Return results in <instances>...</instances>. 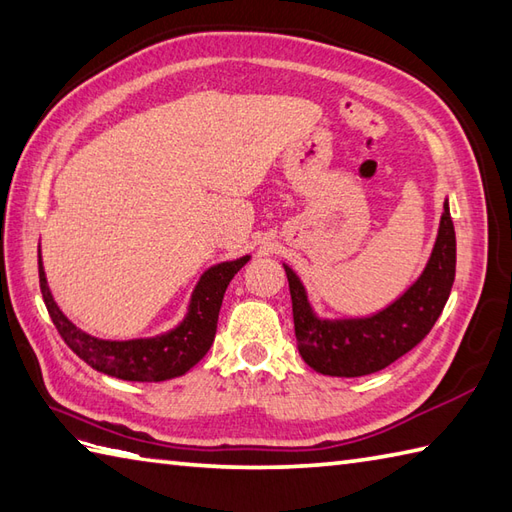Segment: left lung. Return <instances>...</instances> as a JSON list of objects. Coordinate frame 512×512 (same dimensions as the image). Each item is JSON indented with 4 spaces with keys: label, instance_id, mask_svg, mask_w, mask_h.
<instances>
[{
    "label": "left lung",
    "instance_id": "obj_1",
    "mask_svg": "<svg viewBox=\"0 0 512 512\" xmlns=\"http://www.w3.org/2000/svg\"><path fill=\"white\" fill-rule=\"evenodd\" d=\"M298 351L311 369L336 378H360L409 353L440 318L455 280V227L444 201L435 247L422 276L369 318H320L296 271L285 265Z\"/></svg>",
    "mask_w": 512,
    "mask_h": 512
}]
</instances>
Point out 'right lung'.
<instances>
[{"label":"right lung","instance_id":"add662e5","mask_svg":"<svg viewBox=\"0 0 512 512\" xmlns=\"http://www.w3.org/2000/svg\"><path fill=\"white\" fill-rule=\"evenodd\" d=\"M247 260L249 256H243L207 269L192 291L190 307H187L183 322L154 338L101 340L72 325L50 294L41 254L39 287L61 338L92 369L128 382H163L187 373L210 351L225 289L229 280L236 276V271L245 267Z\"/></svg>","mask_w":512,"mask_h":512}]
</instances>
